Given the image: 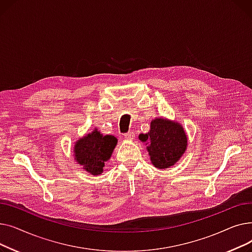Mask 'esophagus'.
I'll return each mask as SVG.
<instances>
[{"label": "esophagus", "instance_id": "esophagus-1", "mask_svg": "<svg viewBox=\"0 0 252 252\" xmlns=\"http://www.w3.org/2000/svg\"><path fill=\"white\" fill-rule=\"evenodd\" d=\"M125 138L126 140H134L135 139V133H134V131H128V133L125 134Z\"/></svg>", "mask_w": 252, "mask_h": 252}]
</instances>
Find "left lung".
I'll return each instance as SVG.
<instances>
[{"instance_id": "8db88e82", "label": "left lung", "mask_w": 252, "mask_h": 252, "mask_svg": "<svg viewBox=\"0 0 252 252\" xmlns=\"http://www.w3.org/2000/svg\"><path fill=\"white\" fill-rule=\"evenodd\" d=\"M142 142L150 140L147 150L152 164L157 168L174 165L187 147V136L178 123L157 118L152 121L148 134L139 136Z\"/></svg>"}]
</instances>
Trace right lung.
Returning a JSON list of instances; mask_svg holds the SVG:
<instances>
[{"label":"right lung","instance_id":"right-lung-1","mask_svg":"<svg viewBox=\"0 0 252 252\" xmlns=\"http://www.w3.org/2000/svg\"><path fill=\"white\" fill-rule=\"evenodd\" d=\"M116 143L117 139L114 136H103L95 129L76 142L75 160L91 175H100L105 162L111 157Z\"/></svg>","mask_w":252,"mask_h":252}]
</instances>
